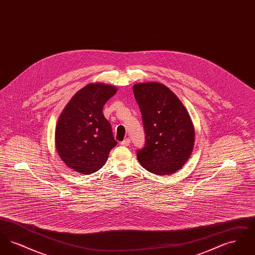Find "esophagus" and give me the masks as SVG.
Wrapping results in <instances>:
<instances>
[{"instance_id":"esophagus-1","label":"esophagus","mask_w":255,"mask_h":255,"mask_svg":"<svg viewBox=\"0 0 255 255\" xmlns=\"http://www.w3.org/2000/svg\"><path fill=\"white\" fill-rule=\"evenodd\" d=\"M130 142H131L130 138H126V139H124V140L122 141L121 144H122V146H129L130 145Z\"/></svg>"}]
</instances>
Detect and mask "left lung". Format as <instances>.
Wrapping results in <instances>:
<instances>
[{
    "label": "left lung",
    "mask_w": 255,
    "mask_h": 255,
    "mask_svg": "<svg viewBox=\"0 0 255 255\" xmlns=\"http://www.w3.org/2000/svg\"><path fill=\"white\" fill-rule=\"evenodd\" d=\"M133 91L146 134L145 147L137 151V160L153 174H174L193 152L195 127L190 115L180 98L162 83H137Z\"/></svg>",
    "instance_id": "obj_1"
}]
</instances>
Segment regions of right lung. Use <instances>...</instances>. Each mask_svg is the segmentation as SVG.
Segmentation results:
<instances>
[{"label": "right lung", "instance_id": "add662e5", "mask_svg": "<svg viewBox=\"0 0 255 255\" xmlns=\"http://www.w3.org/2000/svg\"><path fill=\"white\" fill-rule=\"evenodd\" d=\"M118 92L116 86L90 83L80 89L59 116L54 143L61 160L73 171L89 175L106 163L117 145L102 111Z\"/></svg>", "mask_w": 255, "mask_h": 255}]
</instances>
